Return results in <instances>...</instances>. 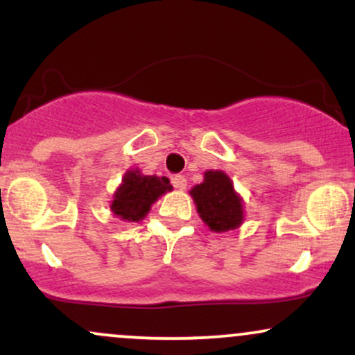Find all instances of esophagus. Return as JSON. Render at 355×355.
I'll return each mask as SVG.
<instances>
[{
	"mask_svg": "<svg viewBox=\"0 0 355 355\" xmlns=\"http://www.w3.org/2000/svg\"><path fill=\"white\" fill-rule=\"evenodd\" d=\"M172 183H173L175 189H178V190L187 189V178L183 177V175H175V177L172 178Z\"/></svg>",
	"mask_w": 355,
	"mask_h": 355,
	"instance_id": "1",
	"label": "esophagus"
}]
</instances>
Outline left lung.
I'll list each match as a JSON object with an SVG mask.
<instances>
[{
	"instance_id": "8db88e82",
	"label": "left lung",
	"mask_w": 355,
	"mask_h": 355,
	"mask_svg": "<svg viewBox=\"0 0 355 355\" xmlns=\"http://www.w3.org/2000/svg\"><path fill=\"white\" fill-rule=\"evenodd\" d=\"M198 217L215 234L239 229L243 223V198L222 170H207L203 182L190 190Z\"/></svg>"
}]
</instances>
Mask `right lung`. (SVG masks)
Masks as SVG:
<instances>
[{
    "instance_id": "right-lung-1",
    "label": "right lung",
    "mask_w": 355,
    "mask_h": 355,
    "mask_svg": "<svg viewBox=\"0 0 355 355\" xmlns=\"http://www.w3.org/2000/svg\"><path fill=\"white\" fill-rule=\"evenodd\" d=\"M173 187L166 177L144 175L141 170H126L121 183L110 202L112 214L123 222H140L162 195L172 191Z\"/></svg>"
}]
</instances>
